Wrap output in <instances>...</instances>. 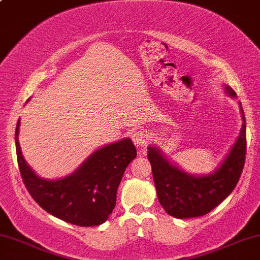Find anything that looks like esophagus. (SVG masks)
<instances>
[{
    "instance_id": "34e87169",
    "label": "esophagus",
    "mask_w": 260,
    "mask_h": 260,
    "mask_svg": "<svg viewBox=\"0 0 260 260\" xmlns=\"http://www.w3.org/2000/svg\"><path fill=\"white\" fill-rule=\"evenodd\" d=\"M132 140L137 148L144 149L146 145H148L149 137H148V134H146L145 132H143V131H138V132H136L132 136Z\"/></svg>"
}]
</instances>
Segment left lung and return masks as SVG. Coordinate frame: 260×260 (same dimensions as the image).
<instances>
[{"label": "left lung", "mask_w": 260, "mask_h": 260, "mask_svg": "<svg viewBox=\"0 0 260 260\" xmlns=\"http://www.w3.org/2000/svg\"><path fill=\"white\" fill-rule=\"evenodd\" d=\"M230 96H236L231 87H225ZM242 114V128L239 138L220 167L206 176L189 174L168 160L160 149L150 145L148 158L151 164L156 191L161 206L172 217H201L223 202L239 181L246 158V120Z\"/></svg>", "instance_id": "left-lung-1"}]
</instances>
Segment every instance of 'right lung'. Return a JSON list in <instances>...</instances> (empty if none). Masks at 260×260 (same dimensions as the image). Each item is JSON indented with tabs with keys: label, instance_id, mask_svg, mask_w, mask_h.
I'll list each match as a JSON object with an SVG mask.
<instances>
[{
	"label": "right lung",
	"instance_id": "1",
	"mask_svg": "<svg viewBox=\"0 0 260 260\" xmlns=\"http://www.w3.org/2000/svg\"><path fill=\"white\" fill-rule=\"evenodd\" d=\"M15 128V149L19 171L27 191L35 201L59 219L79 226L103 224L116 206V193L127 166L137 156L131 139L109 144L93 152L70 176L42 179L27 166Z\"/></svg>",
	"mask_w": 260,
	"mask_h": 260
}]
</instances>
